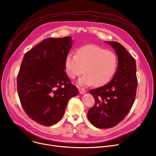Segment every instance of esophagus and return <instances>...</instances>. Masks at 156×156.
<instances>
[{
    "label": "esophagus",
    "instance_id": "esophagus-1",
    "mask_svg": "<svg viewBox=\"0 0 156 156\" xmlns=\"http://www.w3.org/2000/svg\"><path fill=\"white\" fill-rule=\"evenodd\" d=\"M78 90H79V92L81 94H83L85 92V90L83 89V88H79Z\"/></svg>",
    "mask_w": 156,
    "mask_h": 156
}]
</instances>
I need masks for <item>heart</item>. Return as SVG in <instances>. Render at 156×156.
<instances>
[{
	"label": "heart",
	"mask_w": 156,
	"mask_h": 156,
	"mask_svg": "<svg viewBox=\"0 0 156 156\" xmlns=\"http://www.w3.org/2000/svg\"><path fill=\"white\" fill-rule=\"evenodd\" d=\"M118 59L116 54L96 45H87L80 48L76 55L67 54L65 67L70 78L74 79L83 73L78 83L86 86H103L110 82L116 71Z\"/></svg>",
	"instance_id": "heart-1"
}]
</instances>
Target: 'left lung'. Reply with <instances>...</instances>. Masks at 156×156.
<instances>
[{
    "label": "left lung",
    "instance_id": "obj_1",
    "mask_svg": "<svg viewBox=\"0 0 156 156\" xmlns=\"http://www.w3.org/2000/svg\"><path fill=\"white\" fill-rule=\"evenodd\" d=\"M118 56L117 70L108 84L89 91L95 105L88 112V119L95 127L107 129L117 126L130 111L136 97L138 81L134 58L115 41H106Z\"/></svg>",
    "mask_w": 156,
    "mask_h": 156
}]
</instances>
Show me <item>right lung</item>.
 <instances>
[{
    "instance_id": "right-lung-1",
    "label": "right lung",
    "mask_w": 156,
    "mask_h": 156,
    "mask_svg": "<svg viewBox=\"0 0 156 156\" xmlns=\"http://www.w3.org/2000/svg\"><path fill=\"white\" fill-rule=\"evenodd\" d=\"M71 37L48 38L27 52L17 77L20 103L27 115L50 126L64 115L67 102L78 94L64 69Z\"/></svg>"
}]
</instances>
